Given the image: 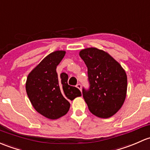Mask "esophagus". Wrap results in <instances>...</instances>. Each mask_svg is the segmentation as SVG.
I'll list each match as a JSON object with an SVG mask.
<instances>
[{"instance_id": "34e87169", "label": "esophagus", "mask_w": 150, "mask_h": 150, "mask_svg": "<svg viewBox=\"0 0 150 150\" xmlns=\"http://www.w3.org/2000/svg\"><path fill=\"white\" fill-rule=\"evenodd\" d=\"M76 87L78 88V89H79V90H80V91H81V88H82V86H81V84H80V83H78V84H77Z\"/></svg>"}]
</instances>
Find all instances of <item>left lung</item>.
<instances>
[{"label": "left lung", "instance_id": "1", "mask_svg": "<svg viewBox=\"0 0 150 150\" xmlns=\"http://www.w3.org/2000/svg\"><path fill=\"white\" fill-rule=\"evenodd\" d=\"M80 57L88 67L89 88H83L88 109L100 118H109L122 106L126 98L127 77L119 62L107 52L91 47Z\"/></svg>", "mask_w": 150, "mask_h": 150}]
</instances>
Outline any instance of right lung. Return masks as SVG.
<instances>
[{"label": "right lung", "mask_w": 150, "mask_h": 150, "mask_svg": "<svg viewBox=\"0 0 150 150\" xmlns=\"http://www.w3.org/2000/svg\"><path fill=\"white\" fill-rule=\"evenodd\" d=\"M65 54L64 51H55L47 55L29 74L26 90L36 111L50 119H57L68 112L72 100L81 96L78 88L67 83L64 72L58 76L57 66Z\"/></svg>", "instance_id": "right-lung-1"}]
</instances>
